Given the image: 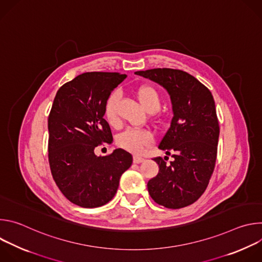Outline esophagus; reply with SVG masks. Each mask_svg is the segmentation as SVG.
Returning <instances> with one entry per match:
<instances>
[{
    "mask_svg": "<svg viewBox=\"0 0 262 262\" xmlns=\"http://www.w3.org/2000/svg\"><path fill=\"white\" fill-rule=\"evenodd\" d=\"M145 160L141 157H134V163L135 164H140V163H143Z\"/></svg>",
    "mask_w": 262,
    "mask_h": 262,
    "instance_id": "esophagus-1",
    "label": "esophagus"
}]
</instances>
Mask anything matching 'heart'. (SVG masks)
Returning a JSON list of instances; mask_svg holds the SVG:
<instances>
[{"mask_svg": "<svg viewBox=\"0 0 262 262\" xmlns=\"http://www.w3.org/2000/svg\"><path fill=\"white\" fill-rule=\"evenodd\" d=\"M136 95L142 106L148 112H156L161 106V95L159 91L150 85H142L137 88ZM119 100L118 92H112L103 106V117L106 122L115 126L118 124L117 103ZM154 142L152 134L147 129H127L120 134L116 140L117 145L132 154H141L144 149Z\"/></svg>", "mask_w": 262, "mask_h": 262, "instance_id": "1", "label": "heart"}]
</instances>
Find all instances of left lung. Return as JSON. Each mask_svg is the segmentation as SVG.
<instances>
[{"mask_svg": "<svg viewBox=\"0 0 262 262\" xmlns=\"http://www.w3.org/2000/svg\"><path fill=\"white\" fill-rule=\"evenodd\" d=\"M135 73L163 86L173 108L171 125L159 145L173 161L168 164V157L154 159L160 170L148 181V192L155 202L167 208L191 205L205 192L216 160L220 127L212 94L179 69L155 68Z\"/></svg>", "mask_w": 262, "mask_h": 262, "instance_id": "8db88e82", "label": "left lung"}]
</instances>
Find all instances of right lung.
<instances>
[{
	"label": "right lung",
	"mask_w": 262,
	"mask_h": 262,
	"mask_svg": "<svg viewBox=\"0 0 262 262\" xmlns=\"http://www.w3.org/2000/svg\"><path fill=\"white\" fill-rule=\"evenodd\" d=\"M118 72H85L57 92L49 115V162L53 178L73 204L93 208L113 199L133 164L121 148L97 157L99 144L113 141L103 118L107 96L124 79Z\"/></svg>",
	"instance_id": "1"
}]
</instances>
